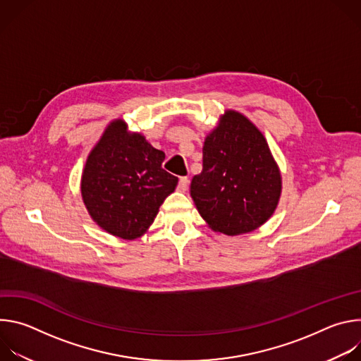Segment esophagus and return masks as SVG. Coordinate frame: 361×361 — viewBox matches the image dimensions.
<instances>
[{
    "mask_svg": "<svg viewBox=\"0 0 361 361\" xmlns=\"http://www.w3.org/2000/svg\"><path fill=\"white\" fill-rule=\"evenodd\" d=\"M187 188H188V177H180L178 190L180 191H187Z\"/></svg>",
    "mask_w": 361,
    "mask_h": 361,
    "instance_id": "esophagus-1",
    "label": "esophagus"
}]
</instances>
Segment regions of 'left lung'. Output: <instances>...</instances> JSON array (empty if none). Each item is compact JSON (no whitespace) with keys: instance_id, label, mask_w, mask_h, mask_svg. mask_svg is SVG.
Listing matches in <instances>:
<instances>
[{"instance_id":"8db88e82","label":"left lung","mask_w":361,"mask_h":361,"mask_svg":"<svg viewBox=\"0 0 361 361\" xmlns=\"http://www.w3.org/2000/svg\"><path fill=\"white\" fill-rule=\"evenodd\" d=\"M200 216L219 233L237 235L264 224L281 192L279 167L264 135L244 116L226 111L202 147V171L191 180Z\"/></svg>"}]
</instances>
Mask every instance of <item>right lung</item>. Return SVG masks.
Masks as SVG:
<instances>
[{
    "instance_id": "right-lung-1",
    "label": "right lung",
    "mask_w": 361,
    "mask_h": 361,
    "mask_svg": "<svg viewBox=\"0 0 361 361\" xmlns=\"http://www.w3.org/2000/svg\"><path fill=\"white\" fill-rule=\"evenodd\" d=\"M124 121L111 123L94 147L81 178V194L92 220L113 235L133 240L156 219L178 178L161 164L166 154Z\"/></svg>"
}]
</instances>
